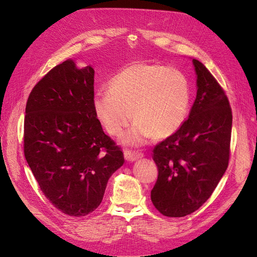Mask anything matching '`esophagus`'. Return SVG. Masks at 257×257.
<instances>
[{"label":"esophagus","mask_w":257,"mask_h":257,"mask_svg":"<svg viewBox=\"0 0 257 257\" xmlns=\"http://www.w3.org/2000/svg\"><path fill=\"white\" fill-rule=\"evenodd\" d=\"M143 157H144V154L139 151H133V150H128V149L124 150V158H125L126 161L133 162V161H136Z\"/></svg>","instance_id":"esophagus-1"}]
</instances>
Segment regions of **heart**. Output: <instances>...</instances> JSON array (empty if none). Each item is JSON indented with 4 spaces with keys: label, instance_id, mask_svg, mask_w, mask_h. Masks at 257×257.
Wrapping results in <instances>:
<instances>
[{
    "label": "heart",
    "instance_id": "b5f03b06",
    "mask_svg": "<svg viewBox=\"0 0 257 257\" xmlns=\"http://www.w3.org/2000/svg\"><path fill=\"white\" fill-rule=\"evenodd\" d=\"M191 99L190 83L177 68L146 61L124 66L94 97L98 121L112 136H120L132 119L134 128L125 137L132 145L143 144L152 134L165 138L186 120Z\"/></svg>",
    "mask_w": 257,
    "mask_h": 257
}]
</instances>
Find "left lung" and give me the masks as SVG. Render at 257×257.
<instances>
[{"label":"left lung","mask_w":257,"mask_h":257,"mask_svg":"<svg viewBox=\"0 0 257 257\" xmlns=\"http://www.w3.org/2000/svg\"><path fill=\"white\" fill-rule=\"evenodd\" d=\"M197 94L189 118L175 134L154 147L158 180L151 200L165 216L193 213L211 196L227 169L232 113L225 91L199 61L193 59Z\"/></svg>","instance_id":"8db88e82"}]
</instances>
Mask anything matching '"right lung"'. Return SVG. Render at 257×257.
Here are the masks:
<instances>
[{
    "label": "right lung",
    "instance_id": "add662e5",
    "mask_svg": "<svg viewBox=\"0 0 257 257\" xmlns=\"http://www.w3.org/2000/svg\"><path fill=\"white\" fill-rule=\"evenodd\" d=\"M93 84L94 69L67 60L35 84L26 106V160L46 198L71 216L94 211L124 163L95 114Z\"/></svg>",
    "mask_w": 257,
    "mask_h": 257
}]
</instances>
